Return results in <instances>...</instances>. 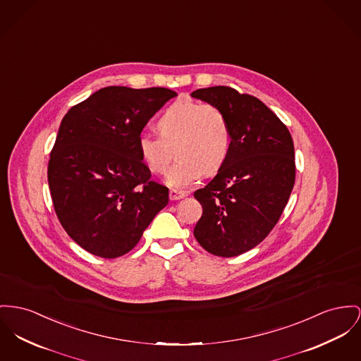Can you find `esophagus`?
Returning <instances> with one entry per match:
<instances>
[{
  "label": "esophagus",
  "instance_id": "esophagus-1",
  "mask_svg": "<svg viewBox=\"0 0 361 361\" xmlns=\"http://www.w3.org/2000/svg\"><path fill=\"white\" fill-rule=\"evenodd\" d=\"M183 197H186V192H179V190H169V200H172V201H176V200H180V198H183Z\"/></svg>",
  "mask_w": 361,
  "mask_h": 361
}]
</instances>
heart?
I'll return each instance as SVG.
<instances>
[{"instance_id":"heart-1","label":"heart","mask_w":361,"mask_h":361,"mask_svg":"<svg viewBox=\"0 0 361 361\" xmlns=\"http://www.w3.org/2000/svg\"><path fill=\"white\" fill-rule=\"evenodd\" d=\"M157 130L160 137L140 135L138 150L147 169L153 173H163L175 149L178 159L166 176L172 188L192 185L204 171L216 172L230 154V123L214 104L176 101L159 118Z\"/></svg>"}]
</instances>
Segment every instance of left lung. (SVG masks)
Listing matches in <instances>:
<instances>
[{
    "mask_svg": "<svg viewBox=\"0 0 361 361\" xmlns=\"http://www.w3.org/2000/svg\"><path fill=\"white\" fill-rule=\"evenodd\" d=\"M192 97L219 106L231 128V149L216 176L194 192L202 216L194 237L209 253L234 257L257 246L278 223L295 180L288 127L259 98L228 86Z\"/></svg>",
    "mask_w": 361,
    "mask_h": 361,
    "instance_id": "left-lung-1",
    "label": "left lung"
}]
</instances>
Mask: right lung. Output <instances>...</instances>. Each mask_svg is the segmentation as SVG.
<instances>
[{"label":"right lung","instance_id":"right-lung-1","mask_svg":"<svg viewBox=\"0 0 361 361\" xmlns=\"http://www.w3.org/2000/svg\"><path fill=\"white\" fill-rule=\"evenodd\" d=\"M176 96L166 87L108 86L63 118L49 159V189L63 228L89 253L126 255L169 204V188L150 179L138 138Z\"/></svg>","mask_w":361,"mask_h":361}]
</instances>
